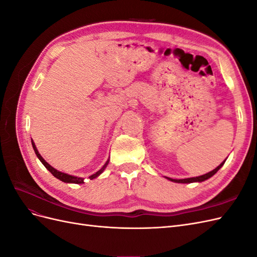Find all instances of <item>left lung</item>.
Returning a JSON list of instances; mask_svg holds the SVG:
<instances>
[{"label": "left lung", "instance_id": "obj_1", "mask_svg": "<svg viewBox=\"0 0 257 257\" xmlns=\"http://www.w3.org/2000/svg\"><path fill=\"white\" fill-rule=\"evenodd\" d=\"M226 161V160H225ZM225 161L224 162H222L221 164L217 166L215 169H213V170H211V172H209L208 174H205V175H203V176H199V177H193V178H186V179H172V178H168V177H166L168 180H170V181H173V182H177V183H192V182H203V181H205V180H207V179H209V178H211L217 170H219L223 165H224V163H225Z\"/></svg>", "mask_w": 257, "mask_h": 257}]
</instances>
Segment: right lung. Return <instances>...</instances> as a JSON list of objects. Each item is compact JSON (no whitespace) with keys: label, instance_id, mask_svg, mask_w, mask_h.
<instances>
[{"label":"right lung","instance_id":"obj_1","mask_svg":"<svg viewBox=\"0 0 257 257\" xmlns=\"http://www.w3.org/2000/svg\"><path fill=\"white\" fill-rule=\"evenodd\" d=\"M32 146H33V149H34V151H35V154H36V157L40 159V161L43 163V165L47 168L49 172L56 177L57 179H59V180H61V181H63V182H66V183H77V184H79V183H83V180H84V178H80V177H75V176H71V175H67V174H64V173H61V172H59V170H57L56 168H53L52 166H50L47 162H46L44 159H43V157L42 155L38 153V151H37V148H36V146H35V144H34V142L32 141ZM108 163H109V160H107V162L105 163V165L100 168L98 172H96L95 174H93L92 176H90L89 178H90V180H92V179H95L96 177H98L100 174H102L104 170H105V168L107 167V165H108Z\"/></svg>","mask_w":257,"mask_h":257}]
</instances>
